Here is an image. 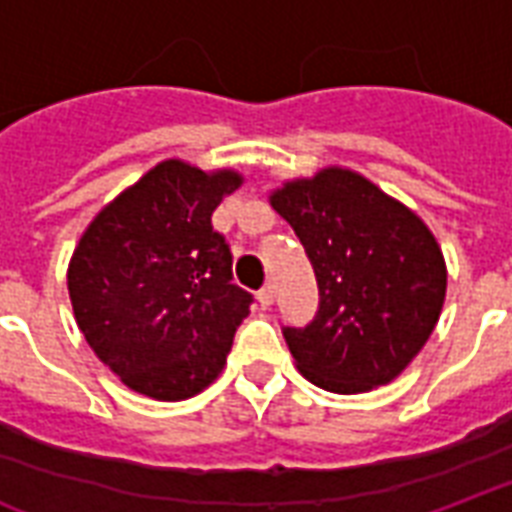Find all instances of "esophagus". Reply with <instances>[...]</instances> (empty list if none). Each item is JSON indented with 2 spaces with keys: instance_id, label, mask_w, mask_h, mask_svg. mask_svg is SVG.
Here are the masks:
<instances>
[{
  "instance_id": "34e87169",
  "label": "esophagus",
  "mask_w": 512,
  "mask_h": 512,
  "mask_svg": "<svg viewBox=\"0 0 512 512\" xmlns=\"http://www.w3.org/2000/svg\"><path fill=\"white\" fill-rule=\"evenodd\" d=\"M273 300H276V287H273V284H265L263 290L257 292V303L263 308H268L273 306Z\"/></svg>"
}]
</instances>
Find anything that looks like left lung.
<instances>
[{
    "label": "left lung",
    "instance_id": "1",
    "mask_svg": "<svg viewBox=\"0 0 512 512\" xmlns=\"http://www.w3.org/2000/svg\"><path fill=\"white\" fill-rule=\"evenodd\" d=\"M314 265L319 306L282 327L300 373L327 392L389 384L435 330L446 263L424 222L346 169H325L271 195Z\"/></svg>",
    "mask_w": 512,
    "mask_h": 512
}]
</instances>
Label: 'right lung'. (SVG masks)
I'll return each instance as SVG.
<instances>
[{
	"mask_svg": "<svg viewBox=\"0 0 512 512\" xmlns=\"http://www.w3.org/2000/svg\"><path fill=\"white\" fill-rule=\"evenodd\" d=\"M233 171L163 161L104 206L69 263L74 319L104 365L136 392L185 400L220 376L252 295L212 212Z\"/></svg>",
	"mask_w": 512,
	"mask_h": 512,
	"instance_id": "obj_1",
	"label": "right lung"
}]
</instances>
